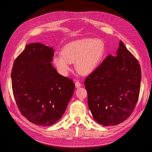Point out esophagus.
Here are the masks:
<instances>
[{
    "label": "esophagus",
    "mask_w": 152,
    "mask_h": 152,
    "mask_svg": "<svg viewBox=\"0 0 152 152\" xmlns=\"http://www.w3.org/2000/svg\"><path fill=\"white\" fill-rule=\"evenodd\" d=\"M81 86H82V84L80 83H79L78 81H76L75 82V86H76V88H79V87H80Z\"/></svg>",
    "instance_id": "obj_1"
}]
</instances>
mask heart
I'll use <instances>...</instances> for the list:
<instances>
[{
	"instance_id": "b5f03b06",
	"label": "heart",
	"mask_w": 152,
	"mask_h": 152,
	"mask_svg": "<svg viewBox=\"0 0 152 152\" xmlns=\"http://www.w3.org/2000/svg\"><path fill=\"white\" fill-rule=\"evenodd\" d=\"M105 53V44L100 39L84 38L67 44L61 53L53 57V62L59 73L67 75L71 63L75 61V68L79 73L89 75L97 68Z\"/></svg>"
}]
</instances>
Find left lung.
I'll return each instance as SVG.
<instances>
[{
    "mask_svg": "<svg viewBox=\"0 0 152 152\" xmlns=\"http://www.w3.org/2000/svg\"><path fill=\"white\" fill-rule=\"evenodd\" d=\"M139 61L122 41L116 56L109 55L84 82L94 119L103 126H115L128 118L140 89Z\"/></svg>",
    "mask_w": 152,
    "mask_h": 152,
    "instance_id": "8db88e82",
    "label": "left lung"
}]
</instances>
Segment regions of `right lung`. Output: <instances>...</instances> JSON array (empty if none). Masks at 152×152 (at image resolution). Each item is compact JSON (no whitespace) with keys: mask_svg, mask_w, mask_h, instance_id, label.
<instances>
[{"mask_svg":"<svg viewBox=\"0 0 152 152\" xmlns=\"http://www.w3.org/2000/svg\"><path fill=\"white\" fill-rule=\"evenodd\" d=\"M51 47L31 43L15 59L12 70L14 97L21 113L36 125L57 123L73 96L75 84L58 74L50 63Z\"/></svg>","mask_w":152,"mask_h":152,"instance_id":"add662e5","label":"right lung"}]
</instances>
